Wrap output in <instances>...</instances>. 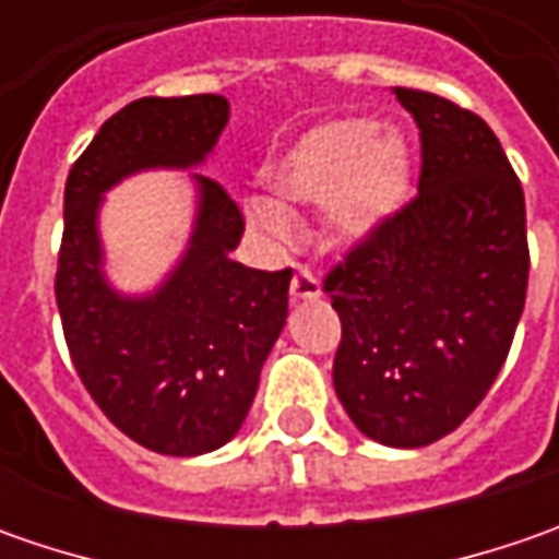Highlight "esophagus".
Here are the masks:
<instances>
[{
    "label": "esophagus",
    "mask_w": 559,
    "mask_h": 559,
    "mask_svg": "<svg viewBox=\"0 0 559 559\" xmlns=\"http://www.w3.org/2000/svg\"><path fill=\"white\" fill-rule=\"evenodd\" d=\"M289 292L295 301H308V298H320V295H323V289H320V280H317L308 267H295Z\"/></svg>",
    "instance_id": "obj_1"
}]
</instances>
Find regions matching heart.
<instances>
[{
    "label": "heart",
    "instance_id": "heart-1",
    "mask_svg": "<svg viewBox=\"0 0 559 559\" xmlns=\"http://www.w3.org/2000/svg\"><path fill=\"white\" fill-rule=\"evenodd\" d=\"M281 211L326 207V226L342 242H360L395 214L407 192V148L397 133H379L373 120H330L308 130L267 170ZM248 217L270 236H286V217L264 202Z\"/></svg>",
    "mask_w": 559,
    "mask_h": 559
}]
</instances>
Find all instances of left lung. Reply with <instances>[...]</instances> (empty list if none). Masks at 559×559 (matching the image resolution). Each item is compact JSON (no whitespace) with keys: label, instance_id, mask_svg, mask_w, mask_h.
Wrapping results in <instances>:
<instances>
[{"label":"left lung","instance_id":"8db88e82","mask_svg":"<svg viewBox=\"0 0 559 559\" xmlns=\"http://www.w3.org/2000/svg\"><path fill=\"white\" fill-rule=\"evenodd\" d=\"M419 130V189L348 248L323 292L342 320L335 395L379 444L454 432L504 367L526 308V199L479 115L392 90Z\"/></svg>","mask_w":559,"mask_h":559}]
</instances>
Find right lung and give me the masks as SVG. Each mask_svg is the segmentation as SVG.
<instances>
[{"mask_svg":"<svg viewBox=\"0 0 559 559\" xmlns=\"http://www.w3.org/2000/svg\"><path fill=\"white\" fill-rule=\"evenodd\" d=\"M229 118L224 96H145L102 123L64 186L55 301L74 370L102 414L142 448L195 457L233 439L289 313L292 270L229 258L246 217L224 186L195 177L202 204L189 251L148 298L102 280V192L142 167H192Z\"/></svg>","mask_w":559,"mask_h":559,"instance_id":"add662e5","label":"right lung"}]
</instances>
